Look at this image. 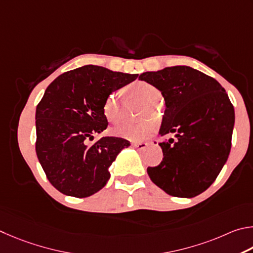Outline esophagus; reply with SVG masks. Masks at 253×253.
<instances>
[{
    "label": "esophagus",
    "instance_id": "obj_1",
    "mask_svg": "<svg viewBox=\"0 0 253 253\" xmlns=\"http://www.w3.org/2000/svg\"><path fill=\"white\" fill-rule=\"evenodd\" d=\"M132 145H133L136 150H143L148 147L149 143L148 142H134V143H132Z\"/></svg>",
    "mask_w": 253,
    "mask_h": 253
}]
</instances>
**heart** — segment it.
Instances as JSON below:
<instances>
[{
  "label": "heart",
  "instance_id": "obj_1",
  "mask_svg": "<svg viewBox=\"0 0 253 253\" xmlns=\"http://www.w3.org/2000/svg\"><path fill=\"white\" fill-rule=\"evenodd\" d=\"M124 91L131 99L138 100L144 104V110L142 111L143 117H145L148 112L150 114H156V104L161 99V92L156 86L144 81H136L127 85ZM103 111L105 118L110 122L119 123L121 121V105L115 95L108 96L104 102ZM153 130L154 123L152 121H145L139 124H123L114 129V133L132 141H142L151 134Z\"/></svg>",
  "mask_w": 253,
  "mask_h": 253
}]
</instances>
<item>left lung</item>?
I'll list each match as a JSON object with an SVG mask.
<instances>
[{
  "label": "left lung",
  "instance_id": "left-lung-1",
  "mask_svg": "<svg viewBox=\"0 0 253 253\" xmlns=\"http://www.w3.org/2000/svg\"><path fill=\"white\" fill-rule=\"evenodd\" d=\"M156 86L166 102L159 143L163 160L148 168L152 182L173 197L193 198L214 182L228 160L234 109L221 84L185 65L139 77Z\"/></svg>",
  "mask_w": 253,
  "mask_h": 253
}]
</instances>
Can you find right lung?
Returning <instances> with one entry per match:
<instances>
[{
	"label": "right lung",
	"mask_w": 253,
	"mask_h": 253,
	"mask_svg": "<svg viewBox=\"0 0 253 253\" xmlns=\"http://www.w3.org/2000/svg\"><path fill=\"white\" fill-rule=\"evenodd\" d=\"M136 78L84 65L61 74L44 92L35 112V150L48 181L65 196L86 198L100 191L111 176L110 166L130 147L115 136L86 142L108 126L103 111L108 96Z\"/></svg>",
	"instance_id": "right-lung-1"
}]
</instances>
